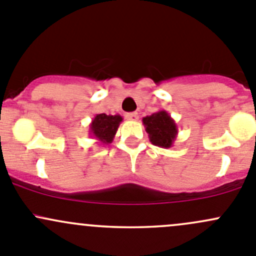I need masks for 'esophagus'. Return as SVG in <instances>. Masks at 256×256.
<instances>
[{"instance_id":"esophagus-1","label":"esophagus","mask_w":256,"mask_h":256,"mask_svg":"<svg viewBox=\"0 0 256 256\" xmlns=\"http://www.w3.org/2000/svg\"><path fill=\"white\" fill-rule=\"evenodd\" d=\"M125 118L130 121H138V112H128L126 114Z\"/></svg>"}]
</instances>
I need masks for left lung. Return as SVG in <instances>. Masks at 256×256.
<instances>
[{
  "instance_id": "1",
  "label": "left lung",
  "mask_w": 256,
  "mask_h": 256,
  "mask_svg": "<svg viewBox=\"0 0 256 256\" xmlns=\"http://www.w3.org/2000/svg\"><path fill=\"white\" fill-rule=\"evenodd\" d=\"M142 122L152 144L162 148L172 147L177 138L178 128L174 120L166 110H160L146 116L142 118Z\"/></svg>"
}]
</instances>
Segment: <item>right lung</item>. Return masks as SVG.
<instances>
[{"mask_svg":"<svg viewBox=\"0 0 256 256\" xmlns=\"http://www.w3.org/2000/svg\"><path fill=\"white\" fill-rule=\"evenodd\" d=\"M121 121H122V116L120 115L98 114L89 126L90 138H95L100 144H112Z\"/></svg>","mask_w":256,"mask_h":256,"instance_id":"1","label":"right lung"}]
</instances>
